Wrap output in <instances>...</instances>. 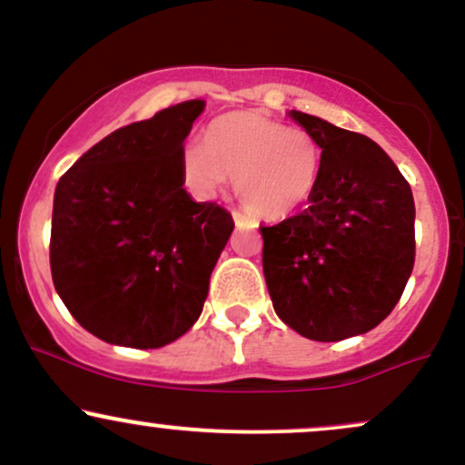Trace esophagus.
Wrapping results in <instances>:
<instances>
[{"instance_id": "34e87169", "label": "esophagus", "mask_w": 465, "mask_h": 465, "mask_svg": "<svg viewBox=\"0 0 465 465\" xmlns=\"http://www.w3.org/2000/svg\"><path fill=\"white\" fill-rule=\"evenodd\" d=\"M233 221L238 227H255V221H251L249 216H244L242 212H233Z\"/></svg>"}]
</instances>
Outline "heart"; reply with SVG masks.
<instances>
[{
	"label": "heart",
	"mask_w": 465,
	"mask_h": 465,
	"mask_svg": "<svg viewBox=\"0 0 465 465\" xmlns=\"http://www.w3.org/2000/svg\"><path fill=\"white\" fill-rule=\"evenodd\" d=\"M322 143L308 131L260 114H227L205 131V143L181 151V179L212 199L229 177L251 214L284 218L306 205L322 174Z\"/></svg>",
	"instance_id": "obj_1"
}]
</instances>
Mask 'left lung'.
Listing matches in <instances>:
<instances>
[{
  "label": "left lung",
  "mask_w": 465,
  "mask_h": 465,
  "mask_svg": "<svg viewBox=\"0 0 465 465\" xmlns=\"http://www.w3.org/2000/svg\"><path fill=\"white\" fill-rule=\"evenodd\" d=\"M322 143L311 205L262 233V269L277 317L312 341L376 328L402 297L415 262V203L389 154L361 133L302 111Z\"/></svg>",
  "instance_id": "1"
}]
</instances>
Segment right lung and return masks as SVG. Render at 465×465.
<instances>
[{"mask_svg":"<svg viewBox=\"0 0 465 465\" xmlns=\"http://www.w3.org/2000/svg\"><path fill=\"white\" fill-rule=\"evenodd\" d=\"M203 106L188 100L122 126L58 179L52 280L72 317L106 343L163 348L203 311L233 232L225 207L194 203L181 179Z\"/></svg>","mask_w":465,"mask_h":465,"instance_id":"obj_1","label":"right lung"}]
</instances>
